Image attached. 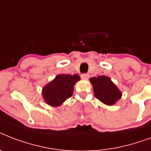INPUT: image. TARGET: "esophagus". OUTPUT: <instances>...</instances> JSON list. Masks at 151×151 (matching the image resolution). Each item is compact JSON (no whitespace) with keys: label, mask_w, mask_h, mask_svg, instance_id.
I'll return each mask as SVG.
<instances>
[{"label":"esophagus","mask_w":151,"mask_h":151,"mask_svg":"<svg viewBox=\"0 0 151 151\" xmlns=\"http://www.w3.org/2000/svg\"><path fill=\"white\" fill-rule=\"evenodd\" d=\"M88 78H89V74L88 73H83V74H81L82 79H88Z\"/></svg>","instance_id":"34e87169"}]
</instances>
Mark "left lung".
<instances>
[{
  "instance_id": "obj_1",
  "label": "left lung",
  "mask_w": 151,
  "mask_h": 151,
  "mask_svg": "<svg viewBox=\"0 0 151 151\" xmlns=\"http://www.w3.org/2000/svg\"><path fill=\"white\" fill-rule=\"evenodd\" d=\"M96 99L107 105H112L122 97V93L107 76L90 78Z\"/></svg>"
}]
</instances>
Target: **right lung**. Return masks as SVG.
<instances>
[{"label": "right lung", "mask_w": 151, "mask_h": 151, "mask_svg": "<svg viewBox=\"0 0 151 151\" xmlns=\"http://www.w3.org/2000/svg\"><path fill=\"white\" fill-rule=\"evenodd\" d=\"M78 74H58L42 88V96L46 103L57 107L72 96L73 86L80 81Z\"/></svg>", "instance_id": "1"}]
</instances>
